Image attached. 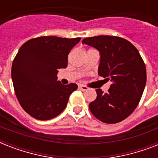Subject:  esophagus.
<instances>
[{
    "mask_svg": "<svg viewBox=\"0 0 158 158\" xmlns=\"http://www.w3.org/2000/svg\"><path fill=\"white\" fill-rule=\"evenodd\" d=\"M79 88L80 90H82V91H87V90L89 89V88H88V87L84 86V85H79Z\"/></svg>",
    "mask_w": 158,
    "mask_h": 158,
    "instance_id": "34e87169",
    "label": "esophagus"
}]
</instances>
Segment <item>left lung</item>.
I'll list each match as a JSON object with an SVG mask.
<instances>
[{"label":"left lung","mask_w":158,"mask_h":158,"mask_svg":"<svg viewBox=\"0 0 158 158\" xmlns=\"http://www.w3.org/2000/svg\"><path fill=\"white\" fill-rule=\"evenodd\" d=\"M100 53L98 74L110 80L104 94L97 89V98L89 104L93 115L104 123L125 120L137 107L146 85V67L132 43L114 36H97L82 41Z\"/></svg>","instance_id":"1"}]
</instances>
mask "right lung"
Here are the masks:
<instances>
[{"instance_id":"add662e5","label":"right lung","mask_w":158,"mask_h":158,"mask_svg":"<svg viewBox=\"0 0 158 158\" xmlns=\"http://www.w3.org/2000/svg\"><path fill=\"white\" fill-rule=\"evenodd\" d=\"M81 38L46 36L23 43L12 63L15 93L23 110L37 120H48L64 110L76 84L57 80L59 69L68 64V55Z\"/></svg>"}]
</instances>
